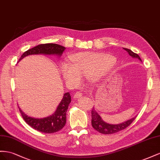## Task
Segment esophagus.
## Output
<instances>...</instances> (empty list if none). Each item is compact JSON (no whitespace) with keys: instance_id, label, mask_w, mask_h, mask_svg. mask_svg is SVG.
I'll use <instances>...</instances> for the list:
<instances>
[{"instance_id":"obj_1","label":"esophagus","mask_w":160,"mask_h":160,"mask_svg":"<svg viewBox=\"0 0 160 160\" xmlns=\"http://www.w3.org/2000/svg\"><path fill=\"white\" fill-rule=\"evenodd\" d=\"M82 92H80V91H77L76 92L74 93V98H79L80 97H82Z\"/></svg>"}]
</instances>
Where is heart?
Wrapping results in <instances>:
<instances>
[{"label": "heart", "instance_id": "1", "mask_svg": "<svg viewBox=\"0 0 160 160\" xmlns=\"http://www.w3.org/2000/svg\"><path fill=\"white\" fill-rule=\"evenodd\" d=\"M71 62L65 61L61 65L63 78L66 82L76 85L81 76L95 82L102 75L103 68L110 67L115 62V58L102 53L84 52L70 56Z\"/></svg>", "mask_w": 160, "mask_h": 160}]
</instances>
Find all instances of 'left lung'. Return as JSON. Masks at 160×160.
Returning a JSON list of instances; mask_svg holds the SVG:
<instances>
[{"mask_svg":"<svg viewBox=\"0 0 160 160\" xmlns=\"http://www.w3.org/2000/svg\"><path fill=\"white\" fill-rule=\"evenodd\" d=\"M123 49L128 52L129 56L133 58H138L140 61H141L140 57L138 56V54L133 52L131 49L127 48ZM91 115H92V121L91 122H92V127L95 130L98 131L99 133L102 134H112L125 129L133 122V121L135 118V117H134L132 118L130 120L127 121L126 122L120 123V124L112 125L108 124V123L103 121L101 117L98 115V112L95 111V109L94 108L92 109V111H91Z\"/></svg>","mask_w":160,"mask_h":160,"instance_id":"left-lung-1","label":"left lung"}]
</instances>
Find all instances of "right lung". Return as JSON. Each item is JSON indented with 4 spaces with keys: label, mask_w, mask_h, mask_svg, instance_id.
Masks as SVG:
<instances>
[{
    "label": "right lung",
    "mask_w": 160,
    "mask_h": 160,
    "mask_svg": "<svg viewBox=\"0 0 160 160\" xmlns=\"http://www.w3.org/2000/svg\"><path fill=\"white\" fill-rule=\"evenodd\" d=\"M66 48L56 43L40 44L29 49L22 53L19 62L22 58L33 54L57 55L60 56ZM71 102L70 92L63 94V98L53 115L43 118H37L27 116L19 107V111L24 121L32 128L45 133H53L61 130L66 122V112Z\"/></svg>",
    "instance_id": "obj_1"
}]
</instances>
